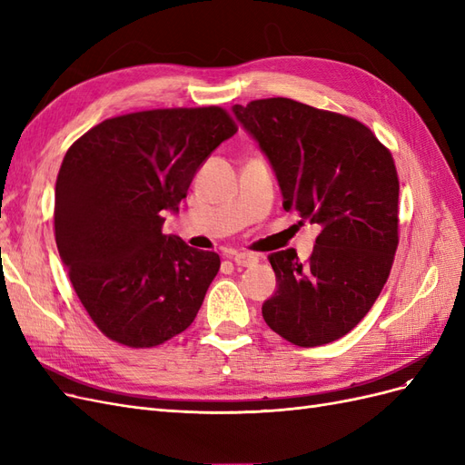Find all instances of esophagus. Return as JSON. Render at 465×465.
Masks as SVG:
<instances>
[{
	"label": "esophagus",
	"instance_id": "1",
	"mask_svg": "<svg viewBox=\"0 0 465 465\" xmlns=\"http://www.w3.org/2000/svg\"><path fill=\"white\" fill-rule=\"evenodd\" d=\"M232 260H234V263L236 265H242V267H250V265H254V263H258V256H254V254H248V252H238V254H234L232 256Z\"/></svg>",
	"mask_w": 465,
	"mask_h": 465
}]
</instances>
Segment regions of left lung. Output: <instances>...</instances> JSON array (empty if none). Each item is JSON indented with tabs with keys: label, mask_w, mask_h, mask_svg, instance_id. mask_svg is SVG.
<instances>
[{
	"label": "left lung",
	"mask_w": 465,
	"mask_h": 465,
	"mask_svg": "<svg viewBox=\"0 0 465 465\" xmlns=\"http://www.w3.org/2000/svg\"><path fill=\"white\" fill-rule=\"evenodd\" d=\"M232 114L270 161L285 211L322 229L306 263L292 248L270 256L277 291L263 320L299 347L340 340L372 308L398 248L391 153L359 120L283 96Z\"/></svg>",
	"instance_id": "1"
}]
</instances>
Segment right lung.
<instances>
[{
	"label": "right lung",
	"mask_w": 465,
	"mask_h": 465,
	"mask_svg": "<svg viewBox=\"0 0 465 465\" xmlns=\"http://www.w3.org/2000/svg\"><path fill=\"white\" fill-rule=\"evenodd\" d=\"M236 124L219 106L104 120L67 149L54 229L81 304L112 341L154 347L198 314L221 260L163 234L192 178Z\"/></svg>",
	"instance_id": "obj_1"
}]
</instances>
